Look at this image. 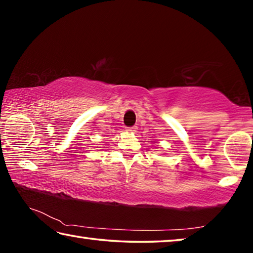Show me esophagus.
Instances as JSON below:
<instances>
[{
  "label": "esophagus",
  "instance_id": "esophagus-1",
  "mask_svg": "<svg viewBox=\"0 0 253 253\" xmlns=\"http://www.w3.org/2000/svg\"><path fill=\"white\" fill-rule=\"evenodd\" d=\"M126 130H127L128 132H136V130H137V127H136V126L127 127V128H126Z\"/></svg>",
  "mask_w": 253,
  "mask_h": 253
}]
</instances>
